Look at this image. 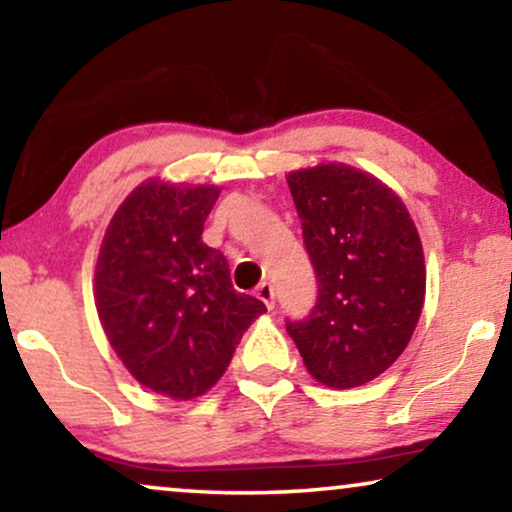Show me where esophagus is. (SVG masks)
<instances>
[{"label": "esophagus", "instance_id": "obj_1", "mask_svg": "<svg viewBox=\"0 0 512 512\" xmlns=\"http://www.w3.org/2000/svg\"><path fill=\"white\" fill-rule=\"evenodd\" d=\"M256 296L263 300V303H265V307H268V310H272V307H275V289H272V284L265 282V284L258 286Z\"/></svg>", "mask_w": 512, "mask_h": 512}]
</instances>
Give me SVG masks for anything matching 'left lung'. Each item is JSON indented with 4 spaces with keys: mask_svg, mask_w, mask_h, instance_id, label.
<instances>
[{
    "mask_svg": "<svg viewBox=\"0 0 512 512\" xmlns=\"http://www.w3.org/2000/svg\"><path fill=\"white\" fill-rule=\"evenodd\" d=\"M303 240L317 272V305L289 321L314 380L361 387L382 375L415 333L426 296L422 240L387 184L345 163L289 172Z\"/></svg>",
    "mask_w": 512,
    "mask_h": 512,
    "instance_id": "1",
    "label": "left lung"
}]
</instances>
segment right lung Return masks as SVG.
Instances as JSON below:
<instances>
[{"label": "right lung", "mask_w": 512, "mask_h": 512, "mask_svg": "<svg viewBox=\"0 0 512 512\" xmlns=\"http://www.w3.org/2000/svg\"><path fill=\"white\" fill-rule=\"evenodd\" d=\"M221 188L146 179L111 216L95 265L104 335L142 387L191 401L226 373L265 305L230 282L226 256L202 242Z\"/></svg>", "instance_id": "add662e5"}]
</instances>
